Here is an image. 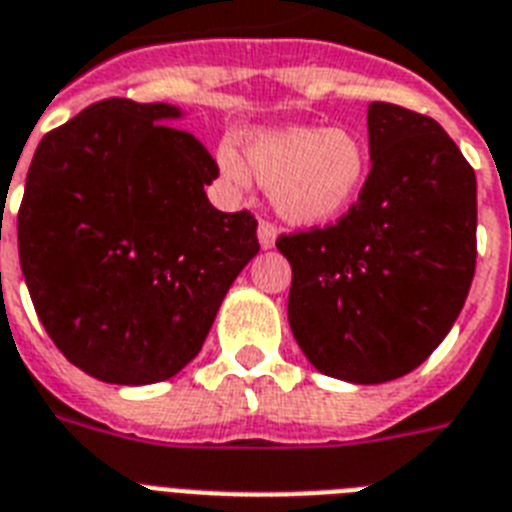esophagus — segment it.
<instances>
[{
	"instance_id": "1",
	"label": "esophagus",
	"mask_w": 512,
	"mask_h": 512,
	"mask_svg": "<svg viewBox=\"0 0 512 512\" xmlns=\"http://www.w3.org/2000/svg\"><path fill=\"white\" fill-rule=\"evenodd\" d=\"M257 242H260L263 249L276 247V226L268 223V220H260V226H257Z\"/></svg>"
}]
</instances>
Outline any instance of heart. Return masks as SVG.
<instances>
[{
    "instance_id": "heart-1",
    "label": "heart",
    "mask_w": 512,
    "mask_h": 512,
    "mask_svg": "<svg viewBox=\"0 0 512 512\" xmlns=\"http://www.w3.org/2000/svg\"><path fill=\"white\" fill-rule=\"evenodd\" d=\"M244 157L218 149V168L234 186L255 176L270 205L294 226H326L342 218L371 176V152L352 128L284 126L244 136Z\"/></svg>"
}]
</instances>
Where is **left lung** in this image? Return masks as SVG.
<instances>
[{
  "mask_svg": "<svg viewBox=\"0 0 512 512\" xmlns=\"http://www.w3.org/2000/svg\"><path fill=\"white\" fill-rule=\"evenodd\" d=\"M371 176L336 226L281 236L289 326L321 373L384 384L458 321L476 270V173L436 120L368 107Z\"/></svg>",
  "mask_w": 512,
  "mask_h": 512,
  "instance_id": "left-lung-1",
  "label": "left lung"
}]
</instances>
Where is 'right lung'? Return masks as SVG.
I'll use <instances>...</instances> for the list:
<instances>
[{"instance_id": "add662e5", "label": "right lung", "mask_w": 512, "mask_h": 512, "mask_svg": "<svg viewBox=\"0 0 512 512\" xmlns=\"http://www.w3.org/2000/svg\"><path fill=\"white\" fill-rule=\"evenodd\" d=\"M184 118L105 99L44 136L28 168L18 249L33 307L57 350L105 384L184 371L260 252L252 215L210 205L218 165L173 128Z\"/></svg>"}]
</instances>
